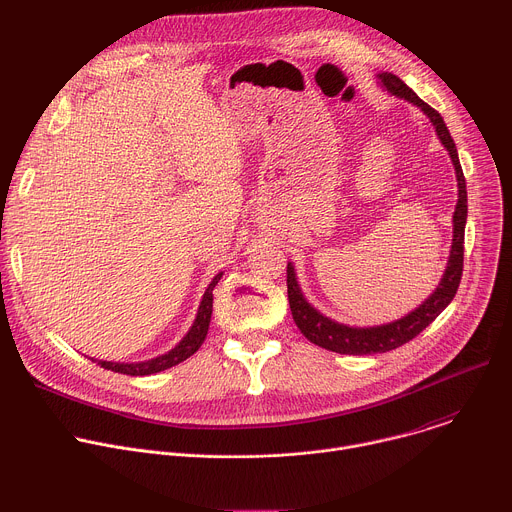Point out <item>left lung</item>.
<instances>
[{
	"label": "left lung",
	"instance_id": "left-lung-1",
	"mask_svg": "<svg viewBox=\"0 0 512 512\" xmlns=\"http://www.w3.org/2000/svg\"><path fill=\"white\" fill-rule=\"evenodd\" d=\"M377 77H379L381 85L391 95L417 105L429 117V121L435 127L437 137H440L444 148L450 152L452 164L456 168V180H458V204L454 210V239H452L448 267L433 294L419 308H415L411 314L403 316L401 320H395V322L383 324V326H373V328H354V326L338 324V322L326 318L324 314H320L316 308H312L298 285L294 265L287 263V300H289L291 316H294L296 326L310 342H314L326 350L338 352V354L387 352V350L399 348L405 342L413 340L454 300L460 279H462V269H464V229H466V216H468V194H466V178H464V172L460 166L456 143H454L442 115L437 113L433 107H429L425 101H421L399 77H395L393 72H381V75H377Z\"/></svg>",
	"mask_w": 512,
	"mask_h": 512
}]
</instances>
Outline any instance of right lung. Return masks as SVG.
Here are the masks:
<instances>
[{
    "instance_id": "right-lung-1",
    "label": "right lung",
    "mask_w": 512,
    "mask_h": 512,
    "mask_svg": "<svg viewBox=\"0 0 512 512\" xmlns=\"http://www.w3.org/2000/svg\"><path fill=\"white\" fill-rule=\"evenodd\" d=\"M221 277H223V273L214 275V279L210 281V285L204 291L192 328L170 352H166L162 356H156L152 360H145V362H107V360H95V358H91V360L101 364V367L107 369V371L121 373V375H131V377H145V375H154V373L166 371L170 367H176L178 362L186 360L188 356H192L202 346V342L208 334V324H210V316H212V289L218 281H221Z\"/></svg>"
}]
</instances>
